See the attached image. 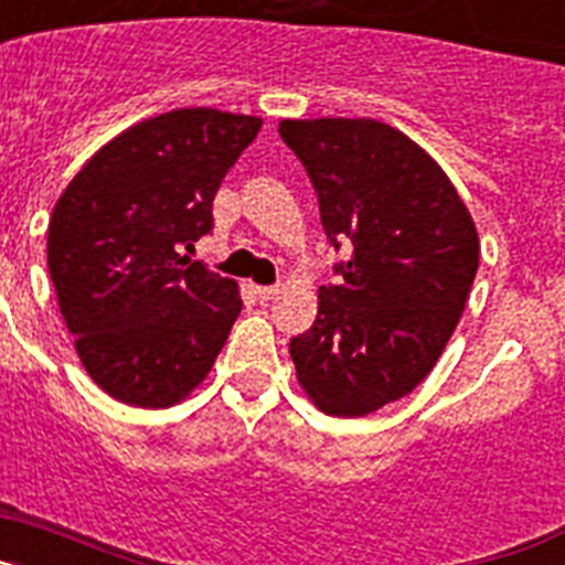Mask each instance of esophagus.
<instances>
[{
	"label": "esophagus",
	"mask_w": 565,
	"mask_h": 565,
	"mask_svg": "<svg viewBox=\"0 0 565 565\" xmlns=\"http://www.w3.org/2000/svg\"><path fill=\"white\" fill-rule=\"evenodd\" d=\"M254 294H257V297L263 299V302H268V299L277 297L279 288L277 286H257V288H254Z\"/></svg>",
	"instance_id": "obj_1"
}]
</instances>
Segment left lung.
I'll return each mask as SVG.
<instances>
[{"label":"left lung","instance_id":"8db88e82","mask_svg":"<svg viewBox=\"0 0 565 565\" xmlns=\"http://www.w3.org/2000/svg\"><path fill=\"white\" fill-rule=\"evenodd\" d=\"M279 135L306 163L333 248L353 243L311 331L291 339L297 382L328 416H367L436 367L476 279L478 228L444 169L391 124L286 118Z\"/></svg>","mask_w":565,"mask_h":565}]
</instances>
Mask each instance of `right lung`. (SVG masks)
<instances>
[{"mask_svg": "<svg viewBox=\"0 0 565 565\" xmlns=\"http://www.w3.org/2000/svg\"><path fill=\"white\" fill-rule=\"evenodd\" d=\"M263 118L172 109L115 135L56 201L47 268L84 371L115 402L172 407L209 376L243 299L189 263Z\"/></svg>", "mask_w": 565, "mask_h": 565, "instance_id": "right-lung-1", "label": "right lung"}]
</instances>
